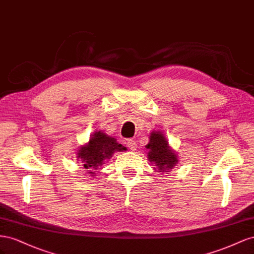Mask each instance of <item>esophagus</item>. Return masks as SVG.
<instances>
[{"label": "esophagus", "mask_w": 254, "mask_h": 254, "mask_svg": "<svg viewBox=\"0 0 254 254\" xmlns=\"http://www.w3.org/2000/svg\"><path fill=\"white\" fill-rule=\"evenodd\" d=\"M127 146L128 147V149H129V150L135 151V150H136V148H137V143H136V141H135V140H133V139H128V140H127Z\"/></svg>", "instance_id": "esophagus-1"}]
</instances>
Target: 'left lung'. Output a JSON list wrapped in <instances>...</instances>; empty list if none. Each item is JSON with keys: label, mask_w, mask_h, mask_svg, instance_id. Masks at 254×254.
I'll return each mask as SVG.
<instances>
[{"label": "left lung", "mask_w": 254, "mask_h": 254, "mask_svg": "<svg viewBox=\"0 0 254 254\" xmlns=\"http://www.w3.org/2000/svg\"><path fill=\"white\" fill-rule=\"evenodd\" d=\"M149 150L148 159L158 172H170L179 163L177 152L173 150L161 131L151 132L149 142L146 146Z\"/></svg>", "instance_id": "obj_1"}]
</instances>
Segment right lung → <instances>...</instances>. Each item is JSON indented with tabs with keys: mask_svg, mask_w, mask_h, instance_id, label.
I'll use <instances>...</instances> for the list:
<instances>
[{
	"mask_svg": "<svg viewBox=\"0 0 254 254\" xmlns=\"http://www.w3.org/2000/svg\"><path fill=\"white\" fill-rule=\"evenodd\" d=\"M127 148L113 136L107 135L103 131H96L90 135L89 141L79 147L76 153L77 161L81 162L86 169L87 176L96 177V170L106 161H110L115 152L126 151Z\"/></svg>",
	"mask_w": 254,
	"mask_h": 254,
	"instance_id": "obj_1",
	"label": "right lung"
}]
</instances>
